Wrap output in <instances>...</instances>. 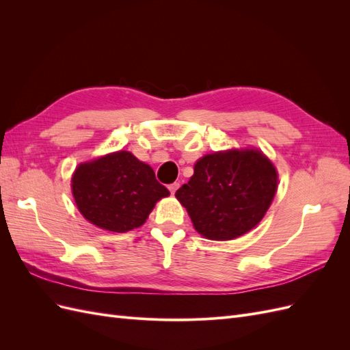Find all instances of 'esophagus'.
I'll list each match as a JSON object with an SVG mask.
<instances>
[{"instance_id":"esophagus-1","label":"esophagus","mask_w":350,"mask_h":350,"mask_svg":"<svg viewBox=\"0 0 350 350\" xmlns=\"http://www.w3.org/2000/svg\"><path fill=\"white\" fill-rule=\"evenodd\" d=\"M167 188H169V191H171V194L174 196V194L176 193V189L179 188V183H174V184H171V185H169Z\"/></svg>"}]
</instances>
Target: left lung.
<instances>
[{
    "instance_id": "left-lung-1",
    "label": "left lung",
    "mask_w": 350,
    "mask_h": 350,
    "mask_svg": "<svg viewBox=\"0 0 350 350\" xmlns=\"http://www.w3.org/2000/svg\"><path fill=\"white\" fill-rule=\"evenodd\" d=\"M278 184V169L267 154L257 147H232L200 157L175 197L201 237L232 241L266 216Z\"/></svg>"
}]
</instances>
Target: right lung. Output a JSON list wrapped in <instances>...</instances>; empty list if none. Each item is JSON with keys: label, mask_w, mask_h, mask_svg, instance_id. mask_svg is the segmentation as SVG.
Instances as JSON below:
<instances>
[{"label": "right lung", "mask_w": 350, "mask_h": 350, "mask_svg": "<svg viewBox=\"0 0 350 350\" xmlns=\"http://www.w3.org/2000/svg\"><path fill=\"white\" fill-rule=\"evenodd\" d=\"M71 193L84 219L116 234L144 225L157 201L169 196L152 166L126 150L79 163L71 176Z\"/></svg>", "instance_id": "right-lung-1"}]
</instances>
